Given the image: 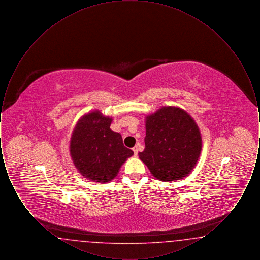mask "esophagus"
Instances as JSON below:
<instances>
[{"mask_svg":"<svg viewBox=\"0 0 260 260\" xmlns=\"http://www.w3.org/2000/svg\"><path fill=\"white\" fill-rule=\"evenodd\" d=\"M133 151H134V153H135V156L137 155V153H138V149H137V146H135L134 148H133Z\"/></svg>","mask_w":260,"mask_h":260,"instance_id":"esophagus-1","label":"esophagus"}]
</instances>
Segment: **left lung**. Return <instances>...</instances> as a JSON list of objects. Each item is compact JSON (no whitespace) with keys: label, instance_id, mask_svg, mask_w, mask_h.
Segmentation results:
<instances>
[{"label":"left lung","instance_id":"obj_1","mask_svg":"<svg viewBox=\"0 0 260 260\" xmlns=\"http://www.w3.org/2000/svg\"><path fill=\"white\" fill-rule=\"evenodd\" d=\"M145 149L139 159L161 181L179 180L194 169L202 136L193 118L178 107L165 106L145 119Z\"/></svg>","mask_w":260,"mask_h":260}]
</instances>
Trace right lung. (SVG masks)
<instances>
[{
  "instance_id": "add662e5",
  "label": "right lung",
  "mask_w": 260,
  "mask_h": 260,
  "mask_svg": "<svg viewBox=\"0 0 260 260\" xmlns=\"http://www.w3.org/2000/svg\"><path fill=\"white\" fill-rule=\"evenodd\" d=\"M112 118L100 112L84 115L75 125L70 155L76 169L86 178L106 183L113 180L122 165L134 155L119 133L110 128Z\"/></svg>"
}]
</instances>
